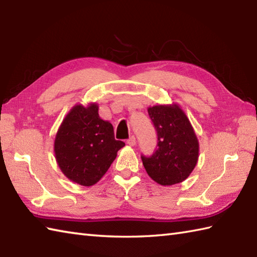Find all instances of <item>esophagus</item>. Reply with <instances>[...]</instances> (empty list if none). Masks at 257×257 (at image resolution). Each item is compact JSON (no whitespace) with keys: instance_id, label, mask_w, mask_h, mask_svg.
<instances>
[{"instance_id":"obj_1","label":"esophagus","mask_w":257,"mask_h":257,"mask_svg":"<svg viewBox=\"0 0 257 257\" xmlns=\"http://www.w3.org/2000/svg\"><path fill=\"white\" fill-rule=\"evenodd\" d=\"M127 145L130 146V147H134V146L136 145V138L134 137V136H133V137H130V138L127 140Z\"/></svg>"}]
</instances>
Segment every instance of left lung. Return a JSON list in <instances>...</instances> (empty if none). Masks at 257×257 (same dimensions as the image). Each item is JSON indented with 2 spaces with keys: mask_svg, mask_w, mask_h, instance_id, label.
Returning <instances> with one entry per match:
<instances>
[{
  "mask_svg": "<svg viewBox=\"0 0 257 257\" xmlns=\"http://www.w3.org/2000/svg\"><path fill=\"white\" fill-rule=\"evenodd\" d=\"M158 134V149L141 157L148 176L160 185L184 181L199 160V140L187 114L178 103L148 107Z\"/></svg>",
  "mask_w": 257,
  "mask_h": 257,
  "instance_id": "1",
  "label": "left lung"
}]
</instances>
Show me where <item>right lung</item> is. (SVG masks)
Instances as JSON below:
<instances>
[{
    "label": "right lung",
    "instance_id": "obj_1",
    "mask_svg": "<svg viewBox=\"0 0 257 257\" xmlns=\"http://www.w3.org/2000/svg\"><path fill=\"white\" fill-rule=\"evenodd\" d=\"M99 106L75 105L59 125L54 140L57 165L70 181L84 187L96 184L107 172L124 143L114 139L112 124L102 120Z\"/></svg>",
    "mask_w": 257,
    "mask_h": 257
}]
</instances>
